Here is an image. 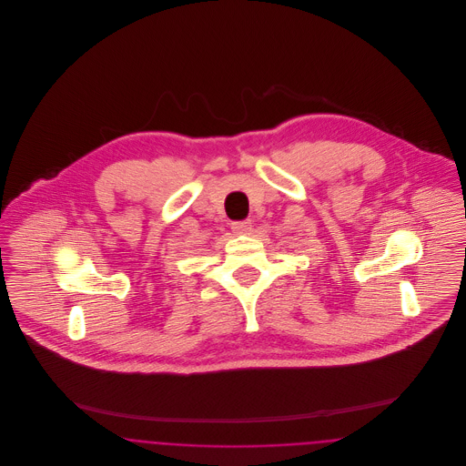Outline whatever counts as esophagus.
I'll return each mask as SVG.
<instances>
[{
    "mask_svg": "<svg viewBox=\"0 0 466 466\" xmlns=\"http://www.w3.org/2000/svg\"><path fill=\"white\" fill-rule=\"evenodd\" d=\"M251 227H253L251 220L232 223V230H234L236 234H249V232H251Z\"/></svg>",
    "mask_w": 466,
    "mask_h": 466,
    "instance_id": "1",
    "label": "esophagus"
}]
</instances>
